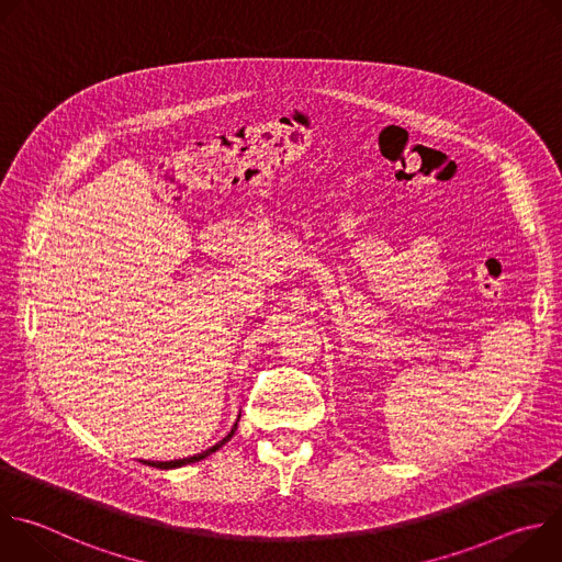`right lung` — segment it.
I'll return each mask as SVG.
<instances>
[{"label": "right lung", "instance_id": "obj_1", "mask_svg": "<svg viewBox=\"0 0 562 562\" xmlns=\"http://www.w3.org/2000/svg\"><path fill=\"white\" fill-rule=\"evenodd\" d=\"M237 423H239V416H237V420H235V425H233V429L220 440V442H215L213 447H209L206 451H202V453H195V456H189V458H180V460H169V462H155V460H144V464H148V467H157V469H178V467H184V464H191V462H200V460H204L206 456H211L213 451H217L222 445H226L231 438H233V434H235V429H237Z\"/></svg>", "mask_w": 562, "mask_h": 562}]
</instances>
